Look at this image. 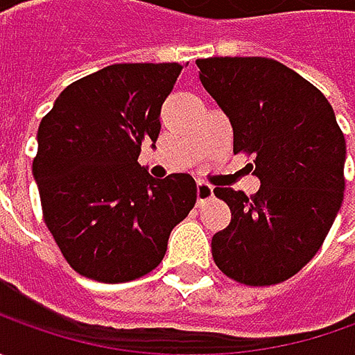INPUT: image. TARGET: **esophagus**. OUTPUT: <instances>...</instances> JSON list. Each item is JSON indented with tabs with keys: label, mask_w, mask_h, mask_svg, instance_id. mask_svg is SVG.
Returning a JSON list of instances; mask_svg holds the SVG:
<instances>
[{
	"label": "esophagus",
	"mask_w": 355,
	"mask_h": 355,
	"mask_svg": "<svg viewBox=\"0 0 355 355\" xmlns=\"http://www.w3.org/2000/svg\"><path fill=\"white\" fill-rule=\"evenodd\" d=\"M213 198V187L209 184H198V205H203L205 201H209Z\"/></svg>",
	"instance_id": "obj_1"
}]
</instances>
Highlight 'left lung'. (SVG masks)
I'll return each instance as SVG.
<instances>
[{
    "label": "left lung",
    "mask_w": 355,
    "mask_h": 355,
    "mask_svg": "<svg viewBox=\"0 0 355 355\" xmlns=\"http://www.w3.org/2000/svg\"><path fill=\"white\" fill-rule=\"evenodd\" d=\"M199 78L233 126V152L252 156L261 180L247 198L213 193L231 209L215 233V265L229 279L270 286L318 252L344 201L346 140L334 108L306 78L266 57L198 59Z\"/></svg>",
    "instance_id": "obj_1"
}]
</instances>
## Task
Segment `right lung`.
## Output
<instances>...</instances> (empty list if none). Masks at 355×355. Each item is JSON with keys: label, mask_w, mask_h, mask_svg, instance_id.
Instances as JSON below:
<instances>
[{"label": "right lung", "mask_w": 355, "mask_h": 355, "mask_svg": "<svg viewBox=\"0 0 355 355\" xmlns=\"http://www.w3.org/2000/svg\"><path fill=\"white\" fill-rule=\"evenodd\" d=\"M178 62H120L69 85L41 120L33 178L43 219L67 263L98 282L154 270L173 227L193 209L189 173L154 180L138 164L156 142ZM154 146V144H152Z\"/></svg>", "instance_id": "add662e5"}]
</instances>
